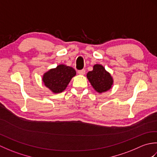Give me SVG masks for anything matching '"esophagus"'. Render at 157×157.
<instances>
[{"mask_svg": "<svg viewBox=\"0 0 157 157\" xmlns=\"http://www.w3.org/2000/svg\"><path fill=\"white\" fill-rule=\"evenodd\" d=\"M78 73V74H79V75H84L85 73H86V71H85V69L79 70Z\"/></svg>", "mask_w": 157, "mask_h": 157, "instance_id": "34e87169", "label": "esophagus"}]
</instances>
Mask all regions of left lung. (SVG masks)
<instances>
[{"label":"left lung","instance_id":"8db88e82","mask_svg":"<svg viewBox=\"0 0 157 157\" xmlns=\"http://www.w3.org/2000/svg\"><path fill=\"white\" fill-rule=\"evenodd\" d=\"M87 78L92 87L98 93L109 90L113 84V79L111 74L106 71L104 67L96 64L93 70L87 73Z\"/></svg>","mask_w":157,"mask_h":157}]
</instances>
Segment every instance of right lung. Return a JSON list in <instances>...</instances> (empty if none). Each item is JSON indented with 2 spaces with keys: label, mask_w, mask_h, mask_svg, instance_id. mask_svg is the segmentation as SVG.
Segmentation results:
<instances>
[{
  "label": "right lung",
  "mask_w": 157,
  "mask_h": 157,
  "mask_svg": "<svg viewBox=\"0 0 157 157\" xmlns=\"http://www.w3.org/2000/svg\"><path fill=\"white\" fill-rule=\"evenodd\" d=\"M75 75V70L71 67L61 64L46 72L43 75L42 81L45 86L56 94L64 91Z\"/></svg>",
  "instance_id": "obj_1"
}]
</instances>
